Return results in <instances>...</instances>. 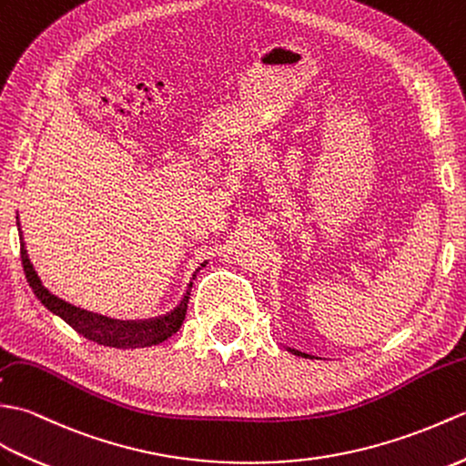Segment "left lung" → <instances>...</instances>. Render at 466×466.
<instances>
[{"mask_svg": "<svg viewBox=\"0 0 466 466\" xmlns=\"http://www.w3.org/2000/svg\"><path fill=\"white\" fill-rule=\"evenodd\" d=\"M289 350H291V349H289ZM293 353H297V355H301V357H309V355H305V353H299V350H293Z\"/></svg>", "mask_w": 466, "mask_h": 466, "instance_id": "8db88e82", "label": "left lung"}]
</instances>
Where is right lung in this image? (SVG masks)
<instances>
[{"instance_id":"right-lung-1","label":"right lung","mask_w":466,"mask_h":466,"mask_svg":"<svg viewBox=\"0 0 466 466\" xmlns=\"http://www.w3.org/2000/svg\"><path fill=\"white\" fill-rule=\"evenodd\" d=\"M19 251H22V265L25 271V279L31 287V291L35 293L39 301L44 303L51 313H56L57 317L64 319L66 323L71 329H76L79 335H84L86 339L93 340V343L97 345L116 347V349H139V347L159 345L163 340H167L173 333H177L185 319V313H187V303H189V293H191L193 283H189L187 293L183 295L181 303L175 307L171 313L157 319L117 320V319L97 315V313L84 311V309L69 305L64 301V299H59L47 291L44 283H41V279L37 277L34 265L29 263L24 239H22V249ZM201 267H205V263H201Z\"/></svg>"}]
</instances>
